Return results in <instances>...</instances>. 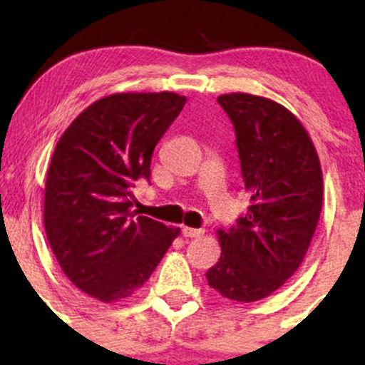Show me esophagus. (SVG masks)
<instances>
[{
	"instance_id": "esophagus-1",
	"label": "esophagus",
	"mask_w": 365,
	"mask_h": 365,
	"mask_svg": "<svg viewBox=\"0 0 365 365\" xmlns=\"http://www.w3.org/2000/svg\"><path fill=\"white\" fill-rule=\"evenodd\" d=\"M204 233L202 228H188V226H183L182 228V235L187 238H197Z\"/></svg>"
}]
</instances>
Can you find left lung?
Listing matches in <instances>:
<instances>
[{"instance_id": "left-lung-1", "label": "left lung", "mask_w": 365, "mask_h": 365, "mask_svg": "<svg viewBox=\"0 0 365 365\" xmlns=\"http://www.w3.org/2000/svg\"><path fill=\"white\" fill-rule=\"evenodd\" d=\"M217 103L237 133L242 177L250 195L245 216L217 230L221 257L206 273L221 297L255 302L295 274L322 207L319 156L302 121L262 96L230 92Z\"/></svg>"}]
</instances>
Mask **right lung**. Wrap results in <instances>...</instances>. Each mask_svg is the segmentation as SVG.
<instances>
[{"label":"right lung","instance_id":"right-lung-1","mask_svg":"<svg viewBox=\"0 0 365 365\" xmlns=\"http://www.w3.org/2000/svg\"><path fill=\"white\" fill-rule=\"evenodd\" d=\"M175 92H118L87 106L63 132L49 163L44 228L61 271L99 302L132 297L180 228L132 211L135 180L185 106Z\"/></svg>","mask_w":365,"mask_h":365}]
</instances>
